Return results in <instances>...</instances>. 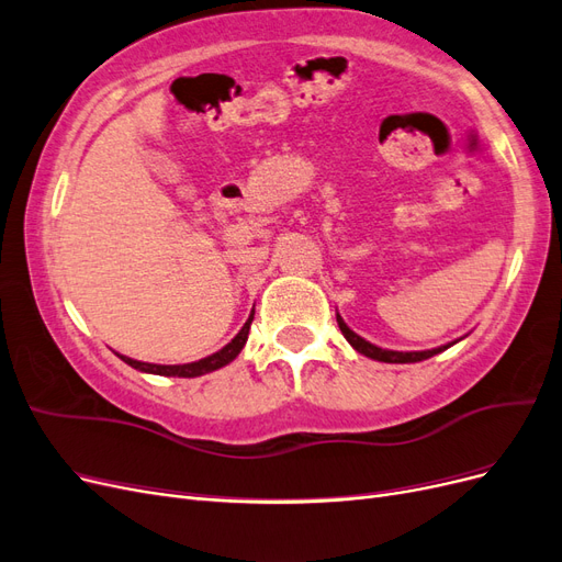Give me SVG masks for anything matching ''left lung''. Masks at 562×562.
<instances>
[{"instance_id":"obj_1","label":"left lung","mask_w":562,"mask_h":562,"mask_svg":"<svg viewBox=\"0 0 562 562\" xmlns=\"http://www.w3.org/2000/svg\"><path fill=\"white\" fill-rule=\"evenodd\" d=\"M337 326H339V330H342V335L347 337V342H349L356 351L368 356V359L384 361V363H417V361H424V359H431L434 353H440V351L450 347V345H448V347H438V349H429V351H389V349H380V347H375V345L366 342L363 337H359L353 330H349L347 323H345L342 318H339V314H337Z\"/></svg>"}]
</instances>
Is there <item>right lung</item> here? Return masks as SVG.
<instances>
[{"label":"right lung","mask_w":562,"mask_h":562,"mask_svg":"<svg viewBox=\"0 0 562 562\" xmlns=\"http://www.w3.org/2000/svg\"><path fill=\"white\" fill-rule=\"evenodd\" d=\"M255 314V312H252ZM252 314L250 318L244 323V328L239 330L229 345H225L220 351L206 356V359L194 361V363H184V366H157V363H143V361H133L122 356V361L128 363L135 370H143V372H151V375H166V378H199V375H206V372H213L217 368H223L227 363H232L239 351L244 349L246 339H248V330H250V323H252Z\"/></svg>","instance_id":"right-lung-1"}]
</instances>
